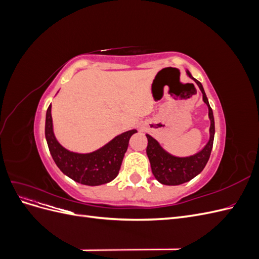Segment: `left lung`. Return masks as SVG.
Wrapping results in <instances>:
<instances>
[{
  "label": "left lung",
  "mask_w": 259,
  "mask_h": 259,
  "mask_svg": "<svg viewBox=\"0 0 259 259\" xmlns=\"http://www.w3.org/2000/svg\"><path fill=\"white\" fill-rule=\"evenodd\" d=\"M187 73L190 77H192L189 71H187ZM193 80L200 88L203 94V100H204V103L208 107V116L210 120L209 140L206 146L197 154L186 156V158H178V156H174L166 152L154 138L147 134L146 136L148 138V146L146 151L149 161H150L151 170L155 179L163 185H182L184 183L189 182V180L199 175L203 170V168L205 167L206 163L209 159L211 148H213L215 135V122L213 110H211V108L208 104V100L205 95L204 90H203L202 84L198 80Z\"/></svg>",
  "instance_id": "obj_1"
}]
</instances>
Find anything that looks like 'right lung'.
<instances>
[{
    "instance_id": "obj_1",
    "label": "right lung",
    "mask_w": 259,
    "mask_h": 259,
    "mask_svg": "<svg viewBox=\"0 0 259 259\" xmlns=\"http://www.w3.org/2000/svg\"><path fill=\"white\" fill-rule=\"evenodd\" d=\"M50 105L46 111L45 137L52 158L59 169L74 182L88 186H99L113 180L121 167L130 138L136 130L125 132L103 148L91 153H75L67 150L55 138Z\"/></svg>"
}]
</instances>
